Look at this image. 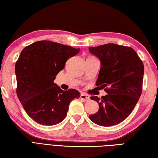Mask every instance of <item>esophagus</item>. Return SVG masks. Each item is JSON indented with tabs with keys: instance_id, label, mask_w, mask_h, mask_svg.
<instances>
[{
	"instance_id": "esophagus-1",
	"label": "esophagus",
	"mask_w": 158,
	"mask_h": 158,
	"mask_svg": "<svg viewBox=\"0 0 158 158\" xmlns=\"http://www.w3.org/2000/svg\"><path fill=\"white\" fill-rule=\"evenodd\" d=\"M80 98H81V99H82L83 101H88L89 100V96L84 94V93H81V96H80Z\"/></svg>"
}]
</instances>
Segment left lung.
<instances>
[{
  "label": "left lung",
  "instance_id": "left-lung-1",
  "mask_svg": "<svg viewBox=\"0 0 158 158\" xmlns=\"http://www.w3.org/2000/svg\"><path fill=\"white\" fill-rule=\"evenodd\" d=\"M89 51L101 61V69L96 85L108 94L91 97L99 106L98 112L89 118L98 125L111 127L121 123L138 103L143 90L144 65L131 47L106 44L89 47Z\"/></svg>",
  "mask_w": 158,
  "mask_h": 158
}]
</instances>
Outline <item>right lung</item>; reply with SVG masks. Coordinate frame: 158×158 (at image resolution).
Instances as JSON below:
<instances>
[{"label":"right lung","instance_id":"obj_1","mask_svg":"<svg viewBox=\"0 0 158 158\" xmlns=\"http://www.w3.org/2000/svg\"><path fill=\"white\" fill-rule=\"evenodd\" d=\"M79 51L42 40L20 52L15 66L17 96L27 114L39 124L51 126L63 121L70 102L80 97L77 89L64 91L53 82L66 61Z\"/></svg>","mask_w":158,"mask_h":158}]
</instances>
